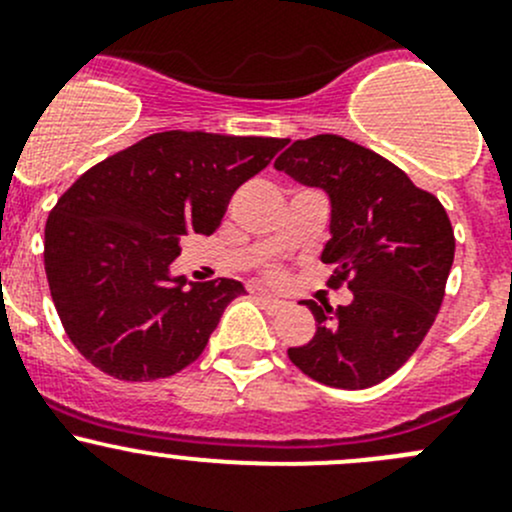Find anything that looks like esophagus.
I'll return each mask as SVG.
<instances>
[{
	"label": "esophagus",
	"instance_id": "34e87169",
	"mask_svg": "<svg viewBox=\"0 0 512 512\" xmlns=\"http://www.w3.org/2000/svg\"><path fill=\"white\" fill-rule=\"evenodd\" d=\"M256 301L261 303L263 308H266V311H271V313H276V311H281L283 306H286V303L281 301V298H276V296H271V293H263V291H258L256 293Z\"/></svg>",
	"mask_w": 512,
	"mask_h": 512
}]
</instances>
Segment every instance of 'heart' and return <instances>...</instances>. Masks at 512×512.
Wrapping results in <instances>:
<instances>
[{
  "instance_id": "obj_1",
  "label": "heart",
  "mask_w": 512,
  "mask_h": 512,
  "mask_svg": "<svg viewBox=\"0 0 512 512\" xmlns=\"http://www.w3.org/2000/svg\"><path fill=\"white\" fill-rule=\"evenodd\" d=\"M266 278H268V281H281L283 268L281 266H268L266 268Z\"/></svg>"
}]
</instances>
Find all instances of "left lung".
<instances>
[{"label": "left lung", "instance_id": "left-lung-1", "mask_svg": "<svg viewBox=\"0 0 512 512\" xmlns=\"http://www.w3.org/2000/svg\"><path fill=\"white\" fill-rule=\"evenodd\" d=\"M276 169L331 196V241L321 258L336 266L331 286L353 291L336 311L303 301L316 336L288 348V358L326 386H376L416 353L438 316L455 254L448 214L406 171L336 134L293 141Z\"/></svg>", "mask_w": 512, "mask_h": 512}]
</instances>
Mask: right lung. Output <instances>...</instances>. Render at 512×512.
I'll list each match as a JSON object with an SVG mask.
<instances>
[{
	"instance_id": "add662e5",
	"label": "right lung",
	"mask_w": 512,
	"mask_h": 512,
	"mask_svg": "<svg viewBox=\"0 0 512 512\" xmlns=\"http://www.w3.org/2000/svg\"><path fill=\"white\" fill-rule=\"evenodd\" d=\"M273 136L161 131L84 171L44 229L49 291L69 341L91 366L141 383L204 353L234 278L171 276L189 234L211 236L231 196L286 146Z\"/></svg>"
}]
</instances>
